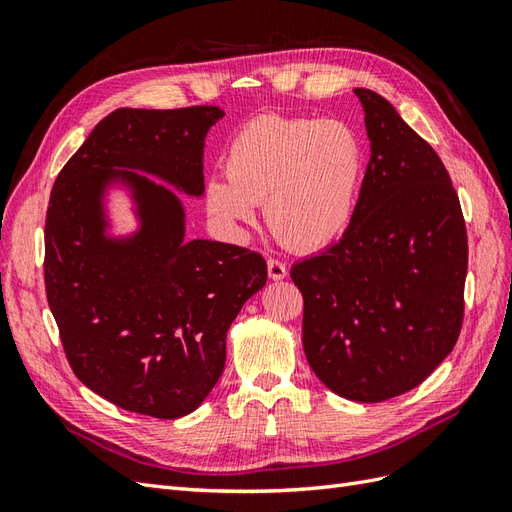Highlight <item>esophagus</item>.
I'll return each mask as SVG.
<instances>
[{
	"label": "esophagus",
	"instance_id": "1",
	"mask_svg": "<svg viewBox=\"0 0 512 512\" xmlns=\"http://www.w3.org/2000/svg\"><path fill=\"white\" fill-rule=\"evenodd\" d=\"M267 269H269L271 280H284V277L288 275V267L284 265L282 260H277V258H269L267 260Z\"/></svg>",
	"mask_w": 512,
	"mask_h": 512
}]
</instances>
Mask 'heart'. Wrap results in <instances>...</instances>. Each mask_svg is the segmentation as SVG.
<instances>
[{"label": "heart", "mask_w": 512, "mask_h": 512, "mask_svg": "<svg viewBox=\"0 0 512 512\" xmlns=\"http://www.w3.org/2000/svg\"><path fill=\"white\" fill-rule=\"evenodd\" d=\"M226 177L205 185L207 211L228 230L254 222L256 203L277 241L318 250L348 228L363 181V149L342 121L260 115L232 138Z\"/></svg>", "instance_id": "obj_1"}]
</instances>
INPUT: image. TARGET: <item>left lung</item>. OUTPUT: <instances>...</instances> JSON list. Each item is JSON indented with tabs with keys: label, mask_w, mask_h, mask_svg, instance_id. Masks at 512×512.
Listing matches in <instances>:
<instances>
[{
	"label": "left lung",
	"mask_w": 512,
	"mask_h": 512,
	"mask_svg": "<svg viewBox=\"0 0 512 512\" xmlns=\"http://www.w3.org/2000/svg\"><path fill=\"white\" fill-rule=\"evenodd\" d=\"M371 156L344 237L290 269L303 294V348L314 374L363 404L404 395L457 344L468 232L433 147L389 100L354 89Z\"/></svg>",
	"instance_id": "8db88e82"
}]
</instances>
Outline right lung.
Segmentation results:
<instances>
[{"instance_id": "1", "label": "right lung", "mask_w": 512, "mask_h": 512, "mask_svg": "<svg viewBox=\"0 0 512 512\" xmlns=\"http://www.w3.org/2000/svg\"><path fill=\"white\" fill-rule=\"evenodd\" d=\"M220 106L117 108L61 168L44 224V288L66 359L87 389L153 418L196 410L220 380L226 333L267 284V262L247 247L183 241L177 196L205 190L203 147ZM133 183L144 226L126 244L103 239L105 181Z\"/></svg>"}]
</instances>
